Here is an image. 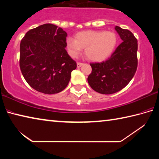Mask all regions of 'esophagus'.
<instances>
[{
	"label": "esophagus",
	"mask_w": 159,
	"mask_h": 159,
	"mask_svg": "<svg viewBox=\"0 0 159 159\" xmlns=\"http://www.w3.org/2000/svg\"><path fill=\"white\" fill-rule=\"evenodd\" d=\"M83 64L82 62H77V67H78V68H79V67L81 66Z\"/></svg>",
	"instance_id": "1"
}]
</instances>
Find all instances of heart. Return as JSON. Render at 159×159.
Returning a JSON list of instances; mask_svg holds the SVG:
<instances>
[{"instance_id": "heart-1", "label": "heart", "mask_w": 159, "mask_h": 159, "mask_svg": "<svg viewBox=\"0 0 159 159\" xmlns=\"http://www.w3.org/2000/svg\"><path fill=\"white\" fill-rule=\"evenodd\" d=\"M117 36L113 31H84L66 40L69 55L76 58L85 48V55L90 60L101 61L106 60L114 52L117 44Z\"/></svg>"}]
</instances>
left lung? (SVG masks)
Returning a JSON list of instances; mask_svg holds the SVG:
<instances>
[{
    "label": "left lung",
    "mask_w": 159,
    "mask_h": 159,
    "mask_svg": "<svg viewBox=\"0 0 159 159\" xmlns=\"http://www.w3.org/2000/svg\"><path fill=\"white\" fill-rule=\"evenodd\" d=\"M116 31L123 42L108 60L90 63L92 72L88 77L93 89L101 94L117 93L127 85L138 68V40L128 29L116 26Z\"/></svg>",
    "instance_id": "left-lung-1"
}]
</instances>
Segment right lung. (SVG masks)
Listing matches in <instances>:
<instances>
[{"instance_id":"1","label":"right lung","mask_w":159,"mask_h":159,"mask_svg":"<svg viewBox=\"0 0 159 159\" xmlns=\"http://www.w3.org/2000/svg\"><path fill=\"white\" fill-rule=\"evenodd\" d=\"M66 36L61 28L45 24L29 30L21 39L20 69L34 90L52 95L68 85L76 62L65 50Z\"/></svg>"}]
</instances>
